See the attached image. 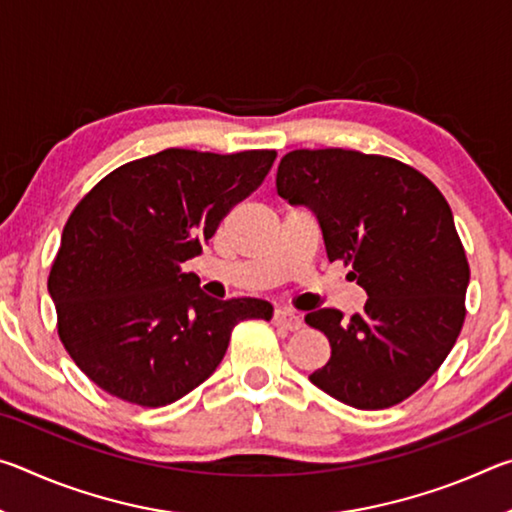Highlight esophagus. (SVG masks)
<instances>
[{"label":"esophagus","mask_w":512,"mask_h":512,"mask_svg":"<svg viewBox=\"0 0 512 512\" xmlns=\"http://www.w3.org/2000/svg\"><path fill=\"white\" fill-rule=\"evenodd\" d=\"M273 325L289 329V332H296V329L302 327V318L298 314H293V311H289V309H275Z\"/></svg>","instance_id":"esophagus-1"}]
</instances>
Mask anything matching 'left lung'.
<instances>
[{
  "mask_svg": "<svg viewBox=\"0 0 512 512\" xmlns=\"http://www.w3.org/2000/svg\"><path fill=\"white\" fill-rule=\"evenodd\" d=\"M277 194L316 212L329 262L350 266L368 302L350 320L309 311L332 357L309 379L354 409L404 402L440 368L465 323L470 264L452 210L418 169L386 155L298 149L282 158Z\"/></svg>",
  "mask_w": 512,
  "mask_h": 512,
  "instance_id": "left-lung-1",
  "label": "left lung"
}]
</instances>
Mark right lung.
Returning <instances> with one entry per match:
<instances>
[{"label":"right lung","instance_id":"1","mask_svg":"<svg viewBox=\"0 0 512 512\" xmlns=\"http://www.w3.org/2000/svg\"><path fill=\"white\" fill-rule=\"evenodd\" d=\"M275 158L164 149L110 171L74 207L47 284L60 341L99 388L167 406L212 375L237 323L271 320L266 300L205 296L183 264Z\"/></svg>","mask_w":512,"mask_h":512}]
</instances>
